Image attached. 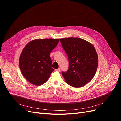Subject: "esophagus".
Here are the masks:
<instances>
[{"instance_id":"1","label":"esophagus","mask_w":121,"mask_h":121,"mask_svg":"<svg viewBox=\"0 0 121 121\" xmlns=\"http://www.w3.org/2000/svg\"><path fill=\"white\" fill-rule=\"evenodd\" d=\"M55 71L59 72L60 71V68H58V69H55Z\"/></svg>"}]
</instances>
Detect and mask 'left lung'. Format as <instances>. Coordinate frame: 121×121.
Masks as SVG:
<instances>
[{"label":"left lung","mask_w":121,"mask_h":121,"mask_svg":"<svg viewBox=\"0 0 121 121\" xmlns=\"http://www.w3.org/2000/svg\"><path fill=\"white\" fill-rule=\"evenodd\" d=\"M63 48L69 59L67 72L62 74L66 83L79 88L90 82L97 72L98 57L92 43L79 38H64L60 39Z\"/></svg>","instance_id":"left-lung-1"}]
</instances>
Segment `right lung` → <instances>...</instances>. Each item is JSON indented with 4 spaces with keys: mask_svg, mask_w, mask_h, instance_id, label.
Returning <instances> with one entry per match:
<instances>
[{
    "mask_svg": "<svg viewBox=\"0 0 121 121\" xmlns=\"http://www.w3.org/2000/svg\"><path fill=\"white\" fill-rule=\"evenodd\" d=\"M59 39H36L29 42L23 49L19 59L21 72L31 84H44L54 71L50 53L57 46Z\"/></svg>",
    "mask_w": 121,
    "mask_h": 121,
    "instance_id": "right-lung-1",
    "label": "right lung"
}]
</instances>
